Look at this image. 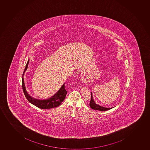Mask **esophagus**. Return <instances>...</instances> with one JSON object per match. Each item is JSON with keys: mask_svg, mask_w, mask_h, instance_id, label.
Segmentation results:
<instances>
[{"mask_svg": "<svg viewBox=\"0 0 150 150\" xmlns=\"http://www.w3.org/2000/svg\"><path fill=\"white\" fill-rule=\"evenodd\" d=\"M81 79L84 83H88L90 82V77L85 73H82L81 75Z\"/></svg>", "mask_w": 150, "mask_h": 150, "instance_id": "34e87169", "label": "esophagus"}]
</instances>
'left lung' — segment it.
<instances>
[{
  "instance_id": "left-lung-1",
  "label": "left lung",
  "mask_w": 150,
  "mask_h": 150,
  "mask_svg": "<svg viewBox=\"0 0 150 150\" xmlns=\"http://www.w3.org/2000/svg\"><path fill=\"white\" fill-rule=\"evenodd\" d=\"M91 98L90 103V106L91 108L93 109V110H100V111H106L108 110H110L113 108H105L103 106H100L98 105H97L95 103V102L94 101L93 96H92V93H91Z\"/></svg>"
}]
</instances>
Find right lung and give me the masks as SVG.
I'll use <instances>...</instances> for the list:
<instances>
[{"label": "right lung", "mask_w": 150, "mask_h": 150, "mask_svg": "<svg viewBox=\"0 0 150 150\" xmlns=\"http://www.w3.org/2000/svg\"><path fill=\"white\" fill-rule=\"evenodd\" d=\"M29 62V60H28L25 68L24 71L23 73L22 79L23 91L25 96L28 100L38 108H42V109H45V110L56 108L61 105L62 102H63L65 98L66 94L67 93V91L65 88V83H64L62 86L60 88V89L59 90L58 92H57V93L55 94L54 95H53L52 97L48 99H47V100H38V99L33 98L29 95L26 91L24 81V78H23V75L24 74L25 72L27 69Z\"/></svg>", "instance_id": "obj_1"}]
</instances>
